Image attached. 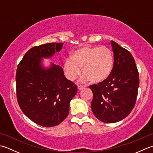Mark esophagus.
Returning <instances> with one entry per match:
<instances>
[{
	"label": "esophagus",
	"mask_w": 153,
	"mask_h": 153,
	"mask_svg": "<svg viewBox=\"0 0 153 153\" xmlns=\"http://www.w3.org/2000/svg\"><path fill=\"white\" fill-rule=\"evenodd\" d=\"M85 88L84 85H77V88H78L79 90H81V89H82Z\"/></svg>",
	"instance_id": "obj_1"
}]
</instances>
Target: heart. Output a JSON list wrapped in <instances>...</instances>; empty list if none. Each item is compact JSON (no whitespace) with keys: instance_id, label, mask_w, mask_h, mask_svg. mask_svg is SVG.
Returning a JSON list of instances; mask_svg holds the SVG:
<instances>
[{"instance_id":"heart-1","label":"heart","mask_w":153,"mask_h":153,"mask_svg":"<svg viewBox=\"0 0 153 153\" xmlns=\"http://www.w3.org/2000/svg\"><path fill=\"white\" fill-rule=\"evenodd\" d=\"M114 56L108 48L85 46L75 52L65 60L64 68L68 79L74 80L80 75L83 68V79L99 83L106 80L112 72Z\"/></svg>"}]
</instances>
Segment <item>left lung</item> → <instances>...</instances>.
<instances>
[{
  "label": "left lung",
  "mask_w": 153,
  "mask_h": 153,
  "mask_svg": "<svg viewBox=\"0 0 153 153\" xmlns=\"http://www.w3.org/2000/svg\"><path fill=\"white\" fill-rule=\"evenodd\" d=\"M114 65L104 82L89 86L94 94L91 107L103 123L118 122L130 114L136 103L139 85L138 70L131 53L111 41Z\"/></svg>",
  "instance_id": "obj_1"
}]
</instances>
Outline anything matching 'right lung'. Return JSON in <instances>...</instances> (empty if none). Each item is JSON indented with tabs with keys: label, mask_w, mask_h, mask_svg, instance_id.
I'll use <instances>...</instances> for the list:
<instances>
[{
	"label": "right lung",
	"mask_w": 153,
	"mask_h": 153,
	"mask_svg": "<svg viewBox=\"0 0 153 153\" xmlns=\"http://www.w3.org/2000/svg\"><path fill=\"white\" fill-rule=\"evenodd\" d=\"M63 43H48L30 49L18 65L16 97L25 115L38 125L54 127L67 117L77 85L65 77L61 66L45 68L42 59L52 57Z\"/></svg>",
	"instance_id": "add662e5"
}]
</instances>
